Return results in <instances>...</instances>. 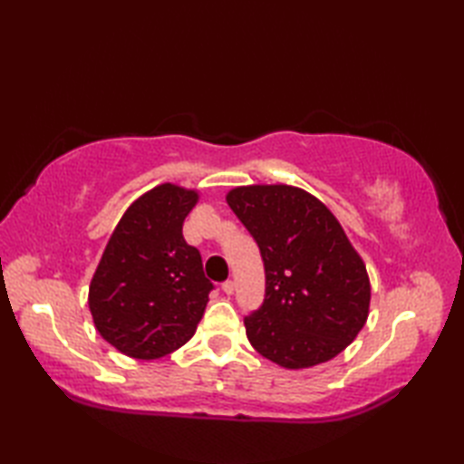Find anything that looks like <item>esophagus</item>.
<instances>
[{"label": "esophagus", "instance_id": "esophagus-1", "mask_svg": "<svg viewBox=\"0 0 464 464\" xmlns=\"http://www.w3.org/2000/svg\"><path fill=\"white\" fill-rule=\"evenodd\" d=\"M221 289H223V293H225V295H233V291H235V283H233V281H225V283L221 285Z\"/></svg>", "mask_w": 464, "mask_h": 464}]
</instances>
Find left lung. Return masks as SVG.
Here are the masks:
<instances>
[{"instance_id": "left-lung-1", "label": "left lung", "mask_w": 464, "mask_h": 464, "mask_svg": "<svg viewBox=\"0 0 464 464\" xmlns=\"http://www.w3.org/2000/svg\"><path fill=\"white\" fill-rule=\"evenodd\" d=\"M227 203L259 245L263 304L245 317L255 351L307 369L349 347L369 317L367 267L317 197L291 185L235 187Z\"/></svg>"}]
</instances>
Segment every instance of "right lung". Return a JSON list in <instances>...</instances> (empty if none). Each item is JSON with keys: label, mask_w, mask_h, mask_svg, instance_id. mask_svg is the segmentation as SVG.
Wrapping results in <instances>:
<instances>
[{"label": "right lung", "mask_w": 464, "mask_h": 464, "mask_svg": "<svg viewBox=\"0 0 464 464\" xmlns=\"http://www.w3.org/2000/svg\"><path fill=\"white\" fill-rule=\"evenodd\" d=\"M199 195L157 185L117 223L90 285V311L102 337L133 359H160L193 337L213 283L201 255L183 239Z\"/></svg>", "instance_id": "obj_1"}]
</instances>
